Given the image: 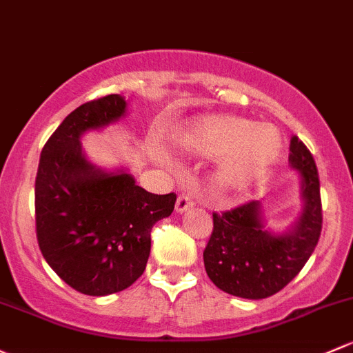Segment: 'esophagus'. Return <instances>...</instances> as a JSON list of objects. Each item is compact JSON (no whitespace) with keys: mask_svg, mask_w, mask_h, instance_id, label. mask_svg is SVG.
<instances>
[{"mask_svg":"<svg viewBox=\"0 0 353 353\" xmlns=\"http://www.w3.org/2000/svg\"><path fill=\"white\" fill-rule=\"evenodd\" d=\"M189 208H192V199L186 194L179 196V198H177V203H176L177 213H184V211H188Z\"/></svg>","mask_w":353,"mask_h":353,"instance_id":"obj_1","label":"esophagus"}]
</instances>
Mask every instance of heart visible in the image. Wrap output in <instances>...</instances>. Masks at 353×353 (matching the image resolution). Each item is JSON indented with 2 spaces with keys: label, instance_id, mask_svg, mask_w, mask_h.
Wrapping results in <instances>:
<instances>
[{
  "label": "heart",
  "instance_id": "heart-1",
  "mask_svg": "<svg viewBox=\"0 0 353 353\" xmlns=\"http://www.w3.org/2000/svg\"><path fill=\"white\" fill-rule=\"evenodd\" d=\"M181 150L198 157H218L216 183L228 191H243L269 172L283 148L279 132L232 114H203L174 133Z\"/></svg>",
  "mask_w": 353,
  "mask_h": 353
}]
</instances>
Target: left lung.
I'll return each instance as SVG.
<instances>
[{"instance_id":"1","label":"left lung","mask_w":353,"mask_h":353,"mask_svg":"<svg viewBox=\"0 0 353 353\" xmlns=\"http://www.w3.org/2000/svg\"><path fill=\"white\" fill-rule=\"evenodd\" d=\"M289 165L299 176L303 210L285 232L265 226L261 201L213 213V233L203 252L208 277L216 288L245 299H264L285 288L314 252L321 233L320 179L306 145L292 137Z\"/></svg>"}]
</instances>
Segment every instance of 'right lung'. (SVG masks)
<instances>
[{
    "label": "right lung",
    "instance_id": "add662e5",
    "mask_svg": "<svg viewBox=\"0 0 353 353\" xmlns=\"http://www.w3.org/2000/svg\"><path fill=\"white\" fill-rule=\"evenodd\" d=\"M123 96L81 105L47 140L35 179L37 240L54 272L76 291L108 296L145 270L152 226L174 211L176 194H152L128 169L105 170L81 137L127 117Z\"/></svg>",
    "mask_w": 353,
    "mask_h": 353
}]
</instances>
